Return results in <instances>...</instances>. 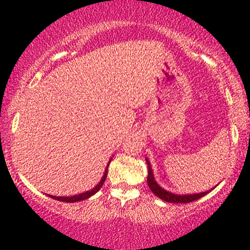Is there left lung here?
I'll list each match as a JSON object with an SVG mask.
<instances>
[{
  "label": "left lung",
  "mask_w": 250,
  "mask_h": 250,
  "mask_svg": "<svg viewBox=\"0 0 250 250\" xmlns=\"http://www.w3.org/2000/svg\"><path fill=\"white\" fill-rule=\"evenodd\" d=\"M146 162H147V166H148V179H147V182H148L149 188H150V190L153 191V193L156 195L157 197H160V199H161V200L166 201V202H171V203H188V202H193V201H196V200L201 199V197L205 196L206 194H208L209 191H210V190H207V191H203V193L182 194V195L170 193V191H168V190H166V189H163L161 186H160L159 183H157L156 181H155L154 173H153V169H151L150 162H149L148 159H146Z\"/></svg>",
  "instance_id": "obj_1"
}]
</instances>
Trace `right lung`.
Listing matches in <instances>:
<instances>
[{
  "instance_id": "1",
  "label": "right lung",
  "mask_w": 250,
  "mask_h": 250,
  "mask_svg": "<svg viewBox=\"0 0 250 250\" xmlns=\"http://www.w3.org/2000/svg\"><path fill=\"white\" fill-rule=\"evenodd\" d=\"M110 161H111V159L109 160V162H108L107 167H105V169H104V174H103L102 179L100 180V182L97 183V185H96L95 187H94L93 189H90V190L85 191V193L79 194V195H73V196H53V195H48V196H49V197H53L54 200L62 201V202H69V203H71V202H79V201H83V200H85V199H89V197L93 196L94 194H96L97 191H99L100 189H101V187L103 186V183H104L105 179H107V174H108V166H109V163H110Z\"/></svg>"
}]
</instances>
